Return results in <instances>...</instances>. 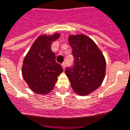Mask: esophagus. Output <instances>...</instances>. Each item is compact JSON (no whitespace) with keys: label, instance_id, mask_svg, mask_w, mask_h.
<instances>
[{"label":"esophagus","instance_id":"34e87169","mask_svg":"<svg viewBox=\"0 0 130 130\" xmlns=\"http://www.w3.org/2000/svg\"><path fill=\"white\" fill-rule=\"evenodd\" d=\"M65 67H66V64H65V62H63L62 64V68L63 70H65Z\"/></svg>","mask_w":130,"mask_h":130}]
</instances>
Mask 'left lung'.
<instances>
[{
  "label": "left lung",
  "mask_w": 130,
  "mask_h": 130,
  "mask_svg": "<svg viewBox=\"0 0 130 130\" xmlns=\"http://www.w3.org/2000/svg\"><path fill=\"white\" fill-rule=\"evenodd\" d=\"M68 41L72 47L75 65L72 68L66 69L65 74L76 94L90 95L104 80L105 58L96 43L86 35H70Z\"/></svg>",
  "instance_id": "obj_1"
}]
</instances>
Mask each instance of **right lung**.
Listing matches in <instances>:
<instances>
[{
	"mask_svg": "<svg viewBox=\"0 0 130 130\" xmlns=\"http://www.w3.org/2000/svg\"><path fill=\"white\" fill-rule=\"evenodd\" d=\"M60 37V32L40 35L24 58L22 75L28 87L37 94L50 93L58 76L63 71L61 65L55 61V55L51 50L52 43Z\"/></svg>",
	"mask_w": 130,
	"mask_h": 130,
	"instance_id": "1",
	"label": "right lung"
}]
</instances>
